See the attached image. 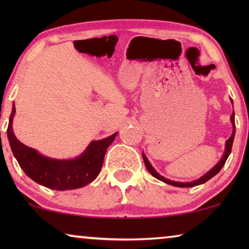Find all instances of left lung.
Listing matches in <instances>:
<instances>
[{
  "label": "left lung",
  "mask_w": 249,
  "mask_h": 249,
  "mask_svg": "<svg viewBox=\"0 0 249 249\" xmlns=\"http://www.w3.org/2000/svg\"><path fill=\"white\" fill-rule=\"evenodd\" d=\"M231 103H232V100H231ZM233 104V103H232ZM230 121L231 124H232V134L229 137V139L226 142V149H224V153L222 155V158L219 162L216 163L215 165L213 166L212 169L210 170V171H207L205 175L200 177V178L194 180V181H190V182H180V181H172V180L170 179H166L164 177L160 175V173L156 171V170L153 168L151 163H149L148 159L146 158V155L142 153V160H144V163H145V166L147 168L148 172L151 173V175L154 177V178L161 180V181L168 183V185H171V186H175V187H180V188H187V187H195V186H198V185H202V183H205L206 181H209L211 178H213L214 176L217 175V173L220 172V170L223 168L224 163H226L227 159L229 158L230 153H231V148H232V144H233V138H234V134H236V124H234V112H232V114H231L230 117Z\"/></svg>",
  "instance_id": "1"
}]
</instances>
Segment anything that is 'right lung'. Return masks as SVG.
<instances>
[{"label":"right lung","mask_w":249,"mask_h":249,"mask_svg":"<svg viewBox=\"0 0 249 249\" xmlns=\"http://www.w3.org/2000/svg\"><path fill=\"white\" fill-rule=\"evenodd\" d=\"M15 113L16 107L13 105L6 131L13 155L20 168L30 179L54 190H72L94 181L101 172L107 147L118 135V132H114L101 141H93L79 156L74 159H51L19 142L12 129Z\"/></svg>","instance_id":"1"}]
</instances>
